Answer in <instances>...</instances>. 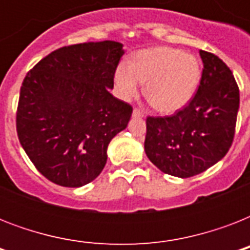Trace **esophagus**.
<instances>
[{
    "instance_id": "34e87169",
    "label": "esophagus",
    "mask_w": 250,
    "mask_h": 250,
    "mask_svg": "<svg viewBox=\"0 0 250 250\" xmlns=\"http://www.w3.org/2000/svg\"><path fill=\"white\" fill-rule=\"evenodd\" d=\"M132 117L133 118H143L144 117V113H143V111H140L139 109H133Z\"/></svg>"
}]
</instances>
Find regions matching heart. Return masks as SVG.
<instances>
[{
  "mask_svg": "<svg viewBox=\"0 0 250 250\" xmlns=\"http://www.w3.org/2000/svg\"><path fill=\"white\" fill-rule=\"evenodd\" d=\"M201 64L193 54L168 46L141 50L132 64L121 63L115 71V84L122 98L131 100L146 83L145 94L157 111L174 114L193 98L200 80Z\"/></svg>",
  "mask_w": 250,
  "mask_h": 250,
  "instance_id": "heart-1",
  "label": "heart"
}]
</instances>
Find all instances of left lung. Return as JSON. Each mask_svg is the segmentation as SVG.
<instances>
[{"mask_svg":"<svg viewBox=\"0 0 250 250\" xmlns=\"http://www.w3.org/2000/svg\"><path fill=\"white\" fill-rule=\"evenodd\" d=\"M204 68L196 96L171 117L146 118L144 148L153 165L178 178L201 174L219 162L232 144L240 104L227 64L200 50Z\"/></svg>","mask_w":250,"mask_h":250,"instance_id":"left-lung-1","label":"left lung"}]
</instances>
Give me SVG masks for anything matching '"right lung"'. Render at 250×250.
Instances as JSON below:
<instances>
[{"label": "right lung", "mask_w": 250, "mask_h": 250, "mask_svg": "<svg viewBox=\"0 0 250 250\" xmlns=\"http://www.w3.org/2000/svg\"><path fill=\"white\" fill-rule=\"evenodd\" d=\"M123 54V44L111 40L64 46L42 58L23 80L18 137L50 182L78 188L104 170L109 143L132 114L128 104L110 93Z\"/></svg>", "instance_id": "right-lung-1"}]
</instances>
